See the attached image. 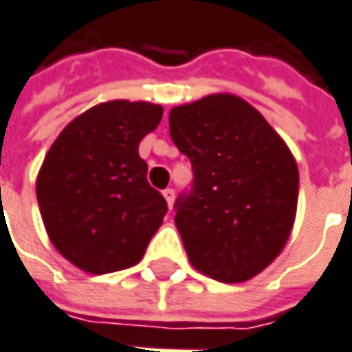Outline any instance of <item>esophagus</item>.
I'll return each instance as SVG.
<instances>
[{"label":"esophagus","mask_w":352,"mask_h":352,"mask_svg":"<svg viewBox=\"0 0 352 352\" xmlns=\"http://www.w3.org/2000/svg\"><path fill=\"white\" fill-rule=\"evenodd\" d=\"M164 197L165 200H167V204H169V208H171V206H173V202H175V190H173L171 187H167L164 190Z\"/></svg>","instance_id":"1"}]
</instances>
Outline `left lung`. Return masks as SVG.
Wrapping results in <instances>:
<instances>
[{
  "label": "left lung",
  "mask_w": 352,
  "mask_h": 352,
  "mask_svg": "<svg viewBox=\"0 0 352 352\" xmlns=\"http://www.w3.org/2000/svg\"><path fill=\"white\" fill-rule=\"evenodd\" d=\"M169 134L192 165L175 224L192 267L243 283L269 267L294 224L298 167L283 138L236 95H210L169 113Z\"/></svg>",
  "instance_id": "8db88e82"
}]
</instances>
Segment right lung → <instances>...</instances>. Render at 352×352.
<instances>
[{"mask_svg":"<svg viewBox=\"0 0 352 352\" xmlns=\"http://www.w3.org/2000/svg\"><path fill=\"white\" fill-rule=\"evenodd\" d=\"M160 104L109 101L72 120L44 157L36 199L54 248L93 274L136 265L167 214L148 183L142 138L157 128Z\"/></svg>","mask_w":352,"mask_h":352,"instance_id":"add662e5","label":"right lung"}]
</instances>
